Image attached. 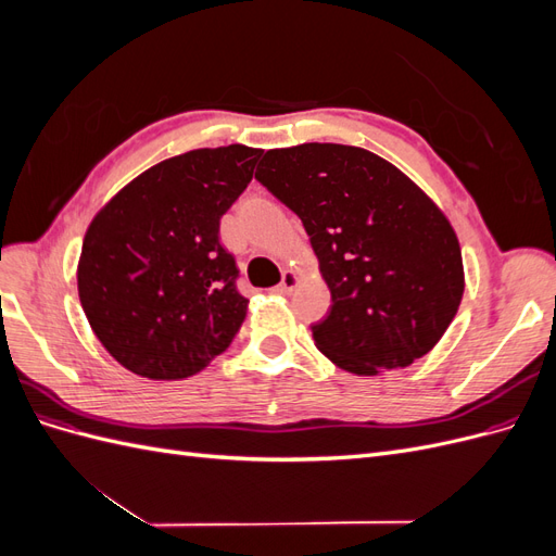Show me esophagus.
Here are the masks:
<instances>
[{
    "mask_svg": "<svg viewBox=\"0 0 556 556\" xmlns=\"http://www.w3.org/2000/svg\"><path fill=\"white\" fill-rule=\"evenodd\" d=\"M299 282V276L294 274V271H282V280H280V285L276 288V292H280V294H290L292 290H294V285Z\"/></svg>",
    "mask_w": 556,
    "mask_h": 556,
    "instance_id": "esophagus-1",
    "label": "esophagus"
}]
</instances>
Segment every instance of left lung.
Wrapping results in <instances>:
<instances>
[{
    "mask_svg": "<svg viewBox=\"0 0 556 556\" xmlns=\"http://www.w3.org/2000/svg\"><path fill=\"white\" fill-rule=\"evenodd\" d=\"M255 178L311 237L331 308L313 325L325 357L355 376L410 366L441 341L464 294L462 248L443 211L364 148L266 150Z\"/></svg>",
    "mask_w": 556,
    "mask_h": 556,
    "instance_id": "left-lung-1",
    "label": "left lung"
}]
</instances>
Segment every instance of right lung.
<instances>
[{"mask_svg":"<svg viewBox=\"0 0 556 556\" xmlns=\"http://www.w3.org/2000/svg\"><path fill=\"white\" fill-rule=\"evenodd\" d=\"M260 157L241 143L190 150L150 166L94 215L78 260L80 306L131 374L190 378L241 329L248 299L217 233Z\"/></svg>","mask_w":556,"mask_h":556,"instance_id":"add662e5","label":"right lung"}]
</instances>
